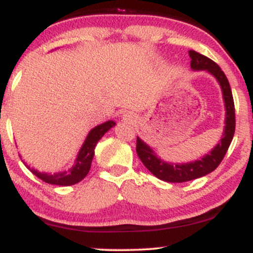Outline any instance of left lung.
<instances>
[{
    "mask_svg": "<svg viewBox=\"0 0 253 253\" xmlns=\"http://www.w3.org/2000/svg\"><path fill=\"white\" fill-rule=\"evenodd\" d=\"M189 57L191 59V69L207 70L216 78L217 82L221 85L223 101H225L226 106L225 132H223V136L220 143L211 150V153L189 164L165 163L156 156V153H153V151L141 139L136 136V153H138L140 161L143 162V164L150 172L165 182L181 183L191 181V179L199 178V177L207 175L215 170L227 152L232 139H233L234 130H236V109H234L233 95H232L231 86H229L226 75L223 74V71L216 63L199 52L190 50Z\"/></svg>",
    "mask_w": 253,
    "mask_h": 253,
    "instance_id": "left-lung-1",
    "label": "left lung"
}]
</instances>
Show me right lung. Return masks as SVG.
Returning a JSON list of instances; mask_svg holds the SVG:
<instances>
[{
    "mask_svg": "<svg viewBox=\"0 0 253 253\" xmlns=\"http://www.w3.org/2000/svg\"><path fill=\"white\" fill-rule=\"evenodd\" d=\"M114 125V121H107V123L98 125L95 128L90 130L85 141H84L82 149H81L80 153H78L76 164H75L70 170L56 173L39 172V171L33 169L31 171L38 177V178H40L45 183H48V184L72 185L81 182L84 177L88 175L90 167H91V161L92 157H94V150L97 141L100 140L104 133L112 128Z\"/></svg>",
    "mask_w": 253,
    "mask_h": 253,
    "instance_id": "right-lung-1",
    "label": "right lung"
}]
</instances>
